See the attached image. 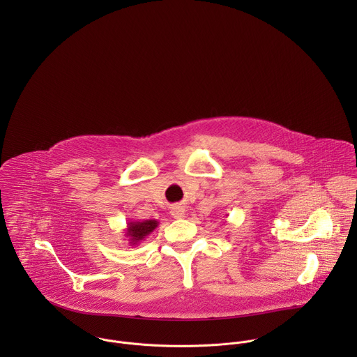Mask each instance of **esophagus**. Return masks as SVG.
<instances>
[{
  "label": "esophagus",
  "mask_w": 357,
  "mask_h": 357,
  "mask_svg": "<svg viewBox=\"0 0 357 357\" xmlns=\"http://www.w3.org/2000/svg\"><path fill=\"white\" fill-rule=\"evenodd\" d=\"M172 215L174 218H183V217H185V208L183 206H174L172 208Z\"/></svg>",
  "instance_id": "obj_1"
}]
</instances>
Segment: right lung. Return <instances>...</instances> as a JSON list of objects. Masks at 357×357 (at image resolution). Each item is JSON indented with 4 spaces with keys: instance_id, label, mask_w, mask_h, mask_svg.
<instances>
[{
    "instance_id": "right-lung-1",
    "label": "right lung",
    "mask_w": 357,
    "mask_h": 357,
    "mask_svg": "<svg viewBox=\"0 0 357 357\" xmlns=\"http://www.w3.org/2000/svg\"><path fill=\"white\" fill-rule=\"evenodd\" d=\"M156 220H144V221H129L125 229V236L130 246H137L143 242L153 229L158 227Z\"/></svg>"
}]
</instances>
